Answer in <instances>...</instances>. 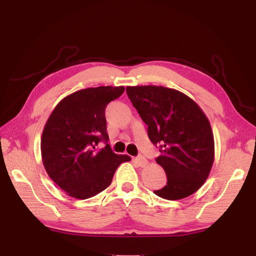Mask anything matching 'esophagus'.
<instances>
[{"label":"esophagus","mask_w":256,"mask_h":256,"mask_svg":"<svg viewBox=\"0 0 256 256\" xmlns=\"http://www.w3.org/2000/svg\"><path fill=\"white\" fill-rule=\"evenodd\" d=\"M136 162L138 164V166L146 167V164H148V160H146L144 156H138V157L136 158Z\"/></svg>","instance_id":"1"}]
</instances>
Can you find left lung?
I'll return each mask as SVG.
<instances>
[{"label": "left lung", "instance_id": "obj_1", "mask_svg": "<svg viewBox=\"0 0 256 256\" xmlns=\"http://www.w3.org/2000/svg\"><path fill=\"white\" fill-rule=\"evenodd\" d=\"M130 100L148 125V136L160 144L156 159L167 184L154 190L166 200L192 196L206 180L214 164V140L200 106L178 90L162 86H126Z\"/></svg>", "mask_w": 256, "mask_h": 256}]
</instances>
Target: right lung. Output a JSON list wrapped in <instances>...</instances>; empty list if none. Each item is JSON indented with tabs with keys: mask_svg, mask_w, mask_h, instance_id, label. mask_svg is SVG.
<instances>
[{
	"mask_svg": "<svg viewBox=\"0 0 256 256\" xmlns=\"http://www.w3.org/2000/svg\"><path fill=\"white\" fill-rule=\"evenodd\" d=\"M125 88L97 86L79 90L63 98L52 112L42 131V159L47 174L72 198H89L110 185L115 170L130 162L107 144L105 110L122 96Z\"/></svg>",
	"mask_w": 256,
	"mask_h": 256,
	"instance_id": "add662e5",
	"label": "right lung"
}]
</instances>
